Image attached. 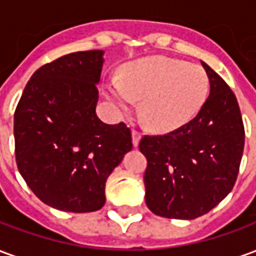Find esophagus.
Returning <instances> with one entry per match:
<instances>
[{
    "label": "esophagus",
    "instance_id": "esophagus-1",
    "mask_svg": "<svg viewBox=\"0 0 256 256\" xmlns=\"http://www.w3.org/2000/svg\"><path fill=\"white\" fill-rule=\"evenodd\" d=\"M132 138H133L134 146H137L140 142V138H141V134H140V132H137V130H133V132H132Z\"/></svg>",
    "mask_w": 256,
    "mask_h": 256
}]
</instances>
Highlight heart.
I'll list each match as a JSON object with an SVG mask.
<instances>
[{
  "label": "heart",
  "mask_w": 256,
  "mask_h": 256,
  "mask_svg": "<svg viewBox=\"0 0 256 256\" xmlns=\"http://www.w3.org/2000/svg\"><path fill=\"white\" fill-rule=\"evenodd\" d=\"M210 78L196 64L168 58H148L126 67L123 79L106 88V97L119 115L140 112L156 132H172L196 116L210 94Z\"/></svg>",
  "instance_id": "obj_1"
}]
</instances>
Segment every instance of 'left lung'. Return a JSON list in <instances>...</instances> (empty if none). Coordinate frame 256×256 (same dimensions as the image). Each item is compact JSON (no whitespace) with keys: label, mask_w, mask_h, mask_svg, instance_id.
<instances>
[{"label":"left lung","mask_w":256,"mask_h":256,"mask_svg":"<svg viewBox=\"0 0 256 256\" xmlns=\"http://www.w3.org/2000/svg\"><path fill=\"white\" fill-rule=\"evenodd\" d=\"M210 96L192 120L163 136H144L148 162L145 203L154 214L194 220L207 214L234 186L244 150V124L236 96L202 62Z\"/></svg>","instance_id":"obj_1"}]
</instances>
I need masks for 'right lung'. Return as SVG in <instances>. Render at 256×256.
<instances>
[{
  "instance_id": "obj_1",
  "label": "right lung",
  "mask_w": 256,
  "mask_h": 256,
  "mask_svg": "<svg viewBox=\"0 0 256 256\" xmlns=\"http://www.w3.org/2000/svg\"><path fill=\"white\" fill-rule=\"evenodd\" d=\"M102 54L70 53L38 68L14 111L20 174L36 198L60 211L100 210L106 178L133 148L124 123L106 124L96 114Z\"/></svg>"
}]
</instances>
